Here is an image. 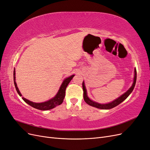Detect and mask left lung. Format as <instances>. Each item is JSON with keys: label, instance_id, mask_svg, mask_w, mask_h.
<instances>
[{"label": "left lung", "instance_id": "1", "mask_svg": "<svg viewBox=\"0 0 150 150\" xmlns=\"http://www.w3.org/2000/svg\"><path fill=\"white\" fill-rule=\"evenodd\" d=\"M136 81H137V69H134V80H133V83L131 86V87L127 91L126 93H125L123 94H122L120 97L118 98H117L115 100L112 101L111 103H108V104H99L96 102H94L88 98V95H87V91H86L84 83V81L83 82V96H84V99L85 102L87 103L89 105L97 108L99 109H101V110H110V109L116 107V106L119 105V104L122 103L123 101H125V99L129 96V95L131 93V92L133 91V90L134 88L135 84H136Z\"/></svg>", "mask_w": 150, "mask_h": 150}]
</instances>
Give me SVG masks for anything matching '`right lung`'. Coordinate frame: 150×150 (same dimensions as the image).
<instances>
[{
	"mask_svg": "<svg viewBox=\"0 0 150 150\" xmlns=\"http://www.w3.org/2000/svg\"><path fill=\"white\" fill-rule=\"evenodd\" d=\"M74 76V75H72L68 78H66L64 81H63L61 87L59 89L57 93L56 94V95L54 96L53 98L51 99L50 100L44 102V103H34L32 102L28 99H27L24 98L22 97V99L26 103H28L29 105L31 106L32 107H33L35 109H38V110H42V111H45V110H51V109L56 107L58 105H60L62 103L63 100H64V98L65 97V94H66V89L67 88V85L69 84V83H70V81H71V79L73 78V77ZM13 82H14V85L16 89L17 92L19 94V95L20 96H22V94L20 93L19 89L17 88V86L16 82V71L15 69L13 71Z\"/></svg>",
	"mask_w": 150,
	"mask_h": 150,
	"instance_id": "add662e5",
	"label": "right lung"
}]
</instances>
